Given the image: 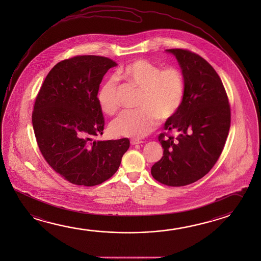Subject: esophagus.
I'll return each mask as SVG.
<instances>
[{
  "mask_svg": "<svg viewBox=\"0 0 261 261\" xmlns=\"http://www.w3.org/2000/svg\"><path fill=\"white\" fill-rule=\"evenodd\" d=\"M144 142L141 141V140H138V139H132L131 140V145H139V144H143Z\"/></svg>",
  "mask_w": 261,
  "mask_h": 261,
  "instance_id": "1",
  "label": "esophagus"
}]
</instances>
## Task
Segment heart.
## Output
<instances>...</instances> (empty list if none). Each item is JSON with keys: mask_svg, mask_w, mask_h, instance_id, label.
I'll return each instance as SVG.
<instances>
[{"mask_svg": "<svg viewBox=\"0 0 261 261\" xmlns=\"http://www.w3.org/2000/svg\"><path fill=\"white\" fill-rule=\"evenodd\" d=\"M118 77L142 90L138 110L124 111L112 121L110 131L117 137L141 138L158 123L170 119L179 110L185 94L184 78L175 67L163 69L149 61H135L120 69ZM102 111L114 115L119 108L118 86L115 77L107 80L97 93Z\"/></svg>", "mask_w": 261, "mask_h": 261, "instance_id": "b5f03b06", "label": "heart"}]
</instances>
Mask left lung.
<instances>
[{
    "instance_id": "obj_1",
    "label": "left lung",
    "mask_w": 261,
    "mask_h": 261,
    "mask_svg": "<svg viewBox=\"0 0 261 261\" xmlns=\"http://www.w3.org/2000/svg\"><path fill=\"white\" fill-rule=\"evenodd\" d=\"M166 51L182 70L184 100L164 124L176 138L165 139L166 133L158 137L164 153L151 174L162 184L182 187L202 178L218 161L230 127V107L220 77L204 58L183 49Z\"/></svg>"
}]
</instances>
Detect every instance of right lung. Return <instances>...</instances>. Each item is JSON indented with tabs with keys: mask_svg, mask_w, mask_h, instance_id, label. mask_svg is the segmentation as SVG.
<instances>
[{
	"mask_svg": "<svg viewBox=\"0 0 261 261\" xmlns=\"http://www.w3.org/2000/svg\"><path fill=\"white\" fill-rule=\"evenodd\" d=\"M116 62L75 56L56 64L35 100L32 116L39 149L50 167L72 184L93 187L114 175L128 138L95 140L103 135L99 86Z\"/></svg>",
	"mask_w": 261,
	"mask_h": 261,
	"instance_id": "add662e5",
	"label": "right lung"
}]
</instances>
